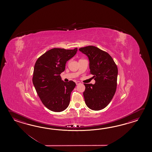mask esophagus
<instances>
[{
	"mask_svg": "<svg viewBox=\"0 0 152 152\" xmlns=\"http://www.w3.org/2000/svg\"><path fill=\"white\" fill-rule=\"evenodd\" d=\"M75 83H76V85H79V84H80V81H76Z\"/></svg>",
	"mask_w": 152,
	"mask_h": 152,
	"instance_id": "34e87169",
	"label": "esophagus"
}]
</instances>
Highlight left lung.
<instances>
[{
  "label": "left lung",
  "instance_id": "8db88e82",
  "mask_svg": "<svg viewBox=\"0 0 152 152\" xmlns=\"http://www.w3.org/2000/svg\"><path fill=\"white\" fill-rule=\"evenodd\" d=\"M79 50L87 55L90 61V74L95 84H84L83 93L87 107L100 110L110 103L116 92L118 68L113 58L107 52L95 46L88 45Z\"/></svg>",
  "mask_w": 152,
  "mask_h": 152
}]
</instances>
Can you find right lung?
Returning a JSON list of instances; mask_svg holds the SVG:
<instances>
[{
    "mask_svg": "<svg viewBox=\"0 0 152 152\" xmlns=\"http://www.w3.org/2000/svg\"><path fill=\"white\" fill-rule=\"evenodd\" d=\"M77 48H53L39 57L34 69L32 83L42 103L49 110L61 112L70 102L72 91L76 84L73 81L64 82L60 74L66 62L73 57Z\"/></svg>",
    "mask_w": 152,
    "mask_h": 152,
    "instance_id": "obj_1",
    "label": "right lung"
}]
</instances>
